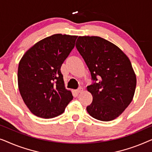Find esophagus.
I'll list each match as a JSON object with an SVG mask.
<instances>
[{
  "label": "esophagus",
  "mask_w": 152,
  "mask_h": 152,
  "mask_svg": "<svg viewBox=\"0 0 152 152\" xmlns=\"http://www.w3.org/2000/svg\"><path fill=\"white\" fill-rule=\"evenodd\" d=\"M82 91H83V88H82V87H80V88H79L78 89H77L76 93H80L81 92H82Z\"/></svg>",
  "instance_id": "34e87169"
}]
</instances>
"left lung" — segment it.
I'll list each match as a JSON object with an SVG mask.
<instances>
[{"label":"left lung","instance_id":"obj_1","mask_svg":"<svg viewBox=\"0 0 152 152\" xmlns=\"http://www.w3.org/2000/svg\"><path fill=\"white\" fill-rule=\"evenodd\" d=\"M75 45L93 81L87 86L93 95L87 111L101 121L115 119L129 105L136 90V77L129 59L99 37H79Z\"/></svg>","mask_w":152,"mask_h":152}]
</instances>
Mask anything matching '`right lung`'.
Segmentation results:
<instances>
[{
  "mask_svg": "<svg viewBox=\"0 0 152 152\" xmlns=\"http://www.w3.org/2000/svg\"><path fill=\"white\" fill-rule=\"evenodd\" d=\"M77 38L53 34L35 43L20 59L18 89L34 115L42 118L57 117L73 98L64 86L61 66L74 48Z\"/></svg>",
  "mask_w": 152,
  "mask_h": 152,
  "instance_id": "1",
  "label": "right lung"
}]
</instances>
